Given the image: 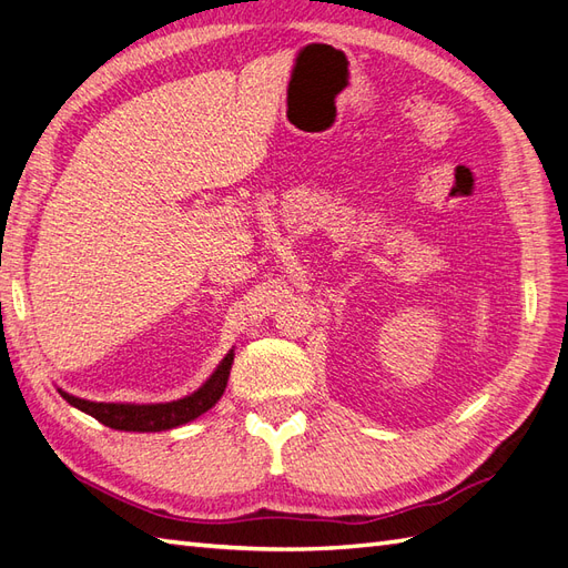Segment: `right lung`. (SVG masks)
<instances>
[{"label": "right lung", "mask_w": 568, "mask_h": 568, "mask_svg": "<svg viewBox=\"0 0 568 568\" xmlns=\"http://www.w3.org/2000/svg\"><path fill=\"white\" fill-rule=\"evenodd\" d=\"M232 353L225 355V359L217 365V369L211 374V379L203 384L192 396L172 403H155V405H132V403H91L77 396H69L60 390L62 398L74 405V408L83 410L85 415L95 417L98 423L105 427L122 429V432H163L192 423L199 415L211 410L213 405L221 400L223 390L227 386V376L232 369Z\"/></svg>", "instance_id": "1"}]
</instances>
